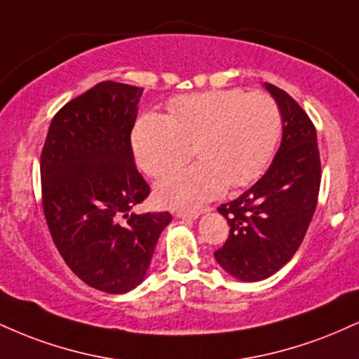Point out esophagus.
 <instances>
[{"instance_id":"34e87169","label":"esophagus","mask_w":359,"mask_h":359,"mask_svg":"<svg viewBox=\"0 0 359 359\" xmlns=\"http://www.w3.org/2000/svg\"><path fill=\"white\" fill-rule=\"evenodd\" d=\"M201 214V211H196V209H194V211H185V209H177V211L174 212V216L175 217H189V219H196L197 216H199Z\"/></svg>"}]
</instances>
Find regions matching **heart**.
I'll list each match as a JSON object with an SVG mask.
<instances>
[{
  "mask_svg": "<svg viewBox=\"0 0 359 359\" xmlns=\"http://www.w3.org/2000/svg\"><path fill=\"white\" fill-rule=\"evenodd\" d=\"M282 114L273 97L241 89L187 94L168 102V116L147 113L133 131L138 165L163 177L187 163L192 148L199 162L167 177L156 197L167 205L197 208L221 196L228 184L257 180L277 147Z\"/></svg>",
  "mask_w": 359,
  "mask_h": 359,
  "instance_id": "heart-1",
  "label": "heart"
}]
</instances>
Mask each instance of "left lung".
I'll return each mask as SVG.
<instances>
[{"label":"left lung","instance_id":"1","mask_svg":"<svg viewBox=\"0 0 359 359\" xmlns=\"http://www.w3.org/2000/svg\"><path fill=\"white\" fill-rule=\"evenodd\" d=\"M265 88L282 113V145L253 187L217 208L229 234L214 257L243 282L269 278L294 257L314 216L323 172L314 123L285 90Z\"/></svg>","mask_w":359,"mask_h":359}]
</instances>
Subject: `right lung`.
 I'll list each match as a JSON object with an SVG mask.
<instances>
[{
  "instance_id": "obj_1",
  "label": "right lung",
  "mask_w": 359,
  "mask_h": 359,
  "mask_svg": "<svg viewBox=\"0 0 359 359\" xmlns=\"http://www.w3.org/2000/svg\"><path fill=\"white\" fill-rule=\"evenodd\" d=\"M143 88L104 81L53 116L42 156V208L57 251L82 282L123 294L145 278L168 211L135 214L151 192L131 131Z\"/></svg>"
}]
</instances>
